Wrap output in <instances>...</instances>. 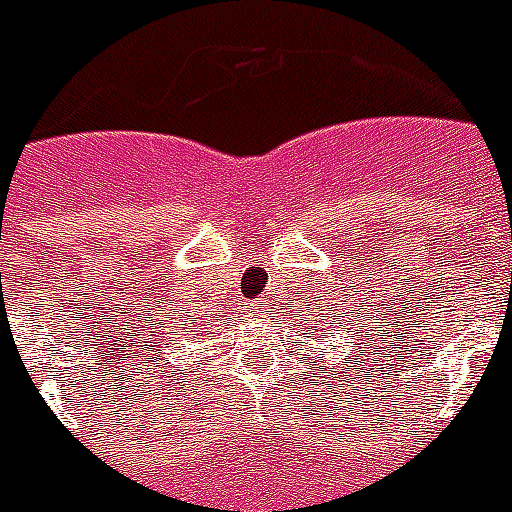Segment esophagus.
Instances as JSON below:
<instances>
[{
    "instance_id": "34e87169",
    "label": "esophagus",
    "mask_w": 512,
    "mask_h": 512,
    "mask_svg": "<svg viewBox=\"0 0 512 512\" xmlns=\"http://www.w3.org/2000/svg\"><path fill=\"white\" fill-rule=\"evenodd\" d=\"M265 305H268V299H257V302H252V310H255V313H263Z\"/></svg>"
}]
</instances>
